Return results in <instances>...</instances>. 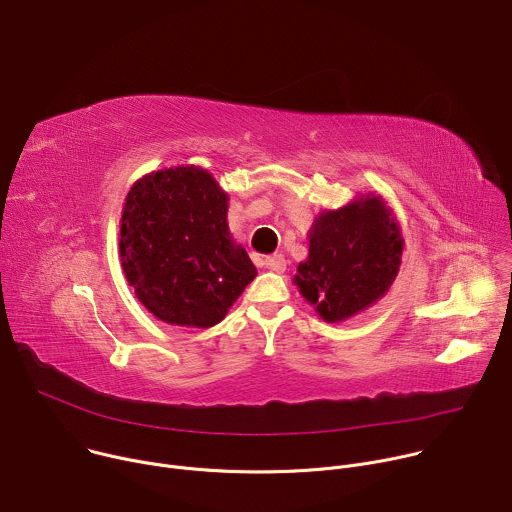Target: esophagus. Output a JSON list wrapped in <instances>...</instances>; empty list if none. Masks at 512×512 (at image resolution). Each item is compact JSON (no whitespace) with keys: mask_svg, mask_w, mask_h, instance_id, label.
Listing matches in <instances>:
<instances>
[{"mask_svg":"<svg viewBox=\"0 0 512 512\" xmlns=\"http://www.w3.org/2000/svg\"><path fill=\"white\" fill-rule=\"evenodd\" d=\"M263 265H265V269L275 271V273H283V271H285V259H283V255H269V257L263 259Z\"/></svg>","mask_w":512,"mask_h":512,"instance_id":"esophagus-1","label":"esophagus"}]
</instances>
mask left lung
Returning a JSON list of instances; mask_svg holds the SVG:
<instances>
[{"label":"left lung","mask_w":512,"mask_h":512,"mask_svg":"<svg viewBox=\"0 0 512 512\" xmlns=\"http://www.w3.org/2000/svg\"><path fill=\"white\" fill-rule=\"evenodd\" d=\"M403 241L381 198L324 212L310 233V257L296 283L326 322L375 304L395 281Z\"/></svg>","instance_id":"1"}]
</instances>
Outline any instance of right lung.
<instances>
[{
  "label": "right lung",
  "mask_w": 512,
  "mask_h": 512,
  "mask_svg": "<svg viewBox=\"0 0 512 512\" xmlns=\"http://www.w3.org/2000/svg\"><path fill=\"white\" fill-rule=\"evenodd\" d=\"M227 194L194 166L133 184L121 216V263L137 300L156 318L210 328L221 322L257 269L231 241Z\"/></svg>",
  "instance_id": "add662e5"
}]
</instances>
